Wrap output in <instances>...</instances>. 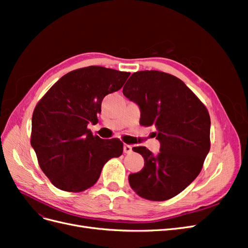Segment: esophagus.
Listing matches in <instances>:
<instances>
[{
    "mask_svg": "<svg viewBox=\"0 0 248 248\" xmlns=\"http://www.w3.org/2000/svg\"><path fill=\"white\" fill-rule=\"evenodd\" d=\"M123 151H124V153H126V154H129V153L132 152V147H131L130 145L124 144V146H123Z\"/></svg>",
    "mask_w": 248,
    "mask_h": 248,
    "instance_id": "1",
    "label": "esophagus"
}]
</instances>
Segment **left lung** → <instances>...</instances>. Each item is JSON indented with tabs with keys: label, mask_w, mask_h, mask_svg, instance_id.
I'll list each match as a JSON object with an SVG mask.
<instances>
[{
	"label": "left lung",
	"mask_w": 248,
	"mask_h": 248,
	"mask_svg": "<svg viewBox=\"0 0 248 248\" xmlns=\"http://www.w3.org/2000/svg\"><path fill=\"white\" fill-rule=\"evenodd\" d=\"M123 94L137 103L140 123L154 125L160 151L134 147L145 167L128 181L140 197L166 201L184 190L198 177L210 150V116L206 107L184 82L170 74L151 70L134 72Z\"/></svg>",
	"instance_id": "8db88e82"
}]
</instances>
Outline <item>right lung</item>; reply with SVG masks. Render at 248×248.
Listing matches in <instances>:
<instances>
[{
    "instance_id": "1",
    "label": "right lung",
    "mask_w": 248,
    "mask_h": 248,
    "mask_svg": "<svg viewBox=\"0 0 248 248\" xmlns=\"http://www.w3.org/2000/svg\"><path fill=\"white\" fill-rule=\"evenodd\" d=\"M129 72L89 66L65 74L37 104L31 145L39 166L57 188L78 192L93 186L112 157L123 153L118 139L93 136L101 102L121 89Z\"/></svg>"
}]
</instances>
